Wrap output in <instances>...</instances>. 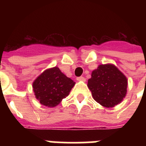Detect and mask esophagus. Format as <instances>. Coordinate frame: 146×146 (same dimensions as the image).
I'll return each mask as SVG.
<instances>
[{"label":"esophagus","mask_w":146,"mask_h":146,"mask_svg":"<svg viewBox=\"0 0 146 146\" xmlns=\"http://www.w3.org/2000/svg\"><path fill=\"white\" fill-rule=\"evenodd\" d=\"M76 80H77L78 81H83V82H84V81H86V79H85L83 76H80V77H77L76 78Z\"/></svg>","instance_id":"esophagus-1"}]
</instances>
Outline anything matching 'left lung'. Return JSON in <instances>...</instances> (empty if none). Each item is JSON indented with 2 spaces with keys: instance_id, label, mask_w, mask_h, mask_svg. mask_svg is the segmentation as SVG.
<instances>
[{
  "instance_id": "obj_1",
  "label": "left lung",
  "mask_w": 146,
  "mask_h": 146,
  "mask_svg": "<svg viewBox=\"0 0 146 146\" xmlns=\"http://www.w3.org/2000/svg\"><path fill=\"white\" fill-rule=\"evenodd\" d=\"M88 87L95 101L105 108H113L126 96L127 79L113 64H102L92 71Z\"/></svg>"
}]
</instances>
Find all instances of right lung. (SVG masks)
Returning a JSON list of instances; mask_svg holds the SVG:
<instances>
[{"mask_svg":"<svg viewBox=\"0 0 146 146\" xmlns=\"http://www.w3.org/2000/svg\"><path fill=\"white\" fill-rule=\"evenodd\" d=\"M74 85L75 82L64 75L57 66H54L38 76L33 82V88L40 104L54 108L69 96Z\"/></svg>","mask_w":146,"mask_h":146,"instance_id":"right-lung-1","label":"right lung"}]
</instances>
